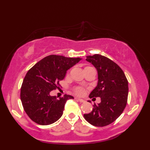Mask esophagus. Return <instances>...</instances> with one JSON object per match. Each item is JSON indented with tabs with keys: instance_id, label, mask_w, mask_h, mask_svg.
I'll return each mask as SVG.
<instances>
[{
	"instance_id": "1",
	"label": "esophagus",
	"mask_w": 150,
	"mask_h": 150,
	"mask_svg": "<svg viewBox=\"0 0 150 150\" xmlns=\"http://www.w3.org/2000/svg\"><path fill=\"white\" fill-rule=\"evenodd\" d=\"M77 100L79 101L80 103H84V102H85V100H84L81 99V98H77Z\"/></svg>"
}]
</instances>
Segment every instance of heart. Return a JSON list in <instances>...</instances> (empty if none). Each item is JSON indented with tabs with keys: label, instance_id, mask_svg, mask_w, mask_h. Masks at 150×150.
I'll return each mask as SVG.
<instances>
[{
	"label": "heart",
	"instance_id": "b5f03b06",
	"mask_svg": "<svg viewBox=\"0 0 150 150\" xmlns=\"http://www.w3.org/2000/svg\"><path fill=\"white\" fill-rule=\"evenodd\" d=\"M84 88L82 87H76L75 88V93L77 94V95H81L84 93Z\"/></svg>",
	"mask_w": 150,
	"mask_h": 150
}]
</instances>
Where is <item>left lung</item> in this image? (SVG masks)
<instances>
[{
  "label": "left lung",
  "mask_w": 150,
  "mask_h": 150,
  "mask_svg": "<svg viewBox=\"0 0 150 150\" xmlns=\"http://www.w3.org/2000/svg\"><path fill=\"white\" fill-rule=\"evenodd\" d=\"M86 60L98 72L97 86L89 98L100 97L101 102L93 105L91 112L85 114L88 123L97 127L112 123L125 108L128 95V82L121 68L113 61L99 54L87 56Z\"/></svg>",
  "instance_id": "1"
}]
</instances>
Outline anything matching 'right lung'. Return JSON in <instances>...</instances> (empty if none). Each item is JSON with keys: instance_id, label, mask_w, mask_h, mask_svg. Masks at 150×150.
<instances>
[{"instance_id": "obj_1", "label": "right lung", "mask_w": 150, "mask_h": 150, "mask_svg": "<svg viewBox=\"0 0 150 150\" xmlns=\"http://www.w3.org/2000/svg\"><path fill=\"white\" fill-rule=\"evenodd\" d=\"M81 58L51 55L33 66L22 83L20 99L27 115L34 122L49 125L62 116L66 101L73 96L65 95L57 99L50 92L59 87L67 71Z\"/></svg>"}]
</instances>
